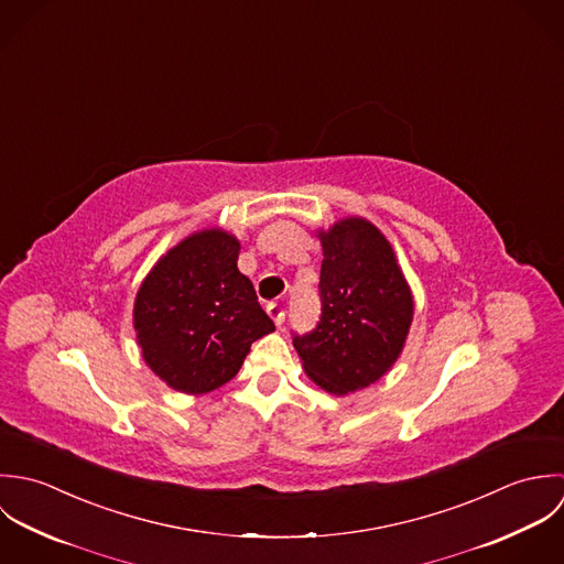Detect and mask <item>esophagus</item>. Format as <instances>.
Returning <instances> with one entry per match:
<instances>
[{
	"mask_svg": "<svg viewBox=\"0 0 564 564\" xmlns=\"http://www.w3.org/2000/svg\"><path fill=\"white\" fill-rule=\"evenodd\" d=\"M265 312H268V316L274 321L276 327L283 325V321H285V310H283L279 303H270V305L265 307Z\"/></svg>",
	"mask_w": 564,
	"mask_h": 564,
	"instance_id": "34e87169",
	"label": "esophagus"
}]
</instances>
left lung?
I'll list each match as a JSON object with an SVG mask.
<instances>
[{
    "mask_svg": "<svg viewBox=\"0 0 564 564\" xmlns=\"http://www.w3.org/2000/svg\"><path fill=\"white\" fill-rule=\"evenodd\" d=\"M316 235L323 316L312 334L294 336V348L316 386L344 397L379 381L401 357L414 296L392 243L370 220L348 216Z\"/></svg>",
    "mask_w": 564,
    "mask_h": 564,
    "instance_id": "8db88e82",
    "label": "left lung"
}]
</instances>
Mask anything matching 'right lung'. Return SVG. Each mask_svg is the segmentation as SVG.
Here are the masks:
<instances>
[{"label": "right lung", "instance_id": "obj_1", "mask_svg": "<svg viewBox=\"0 0 564 564\" xmlns=\"http://www.w3.org/2000/svg\"><path fill=\"white\" fill-rule=\"evenodd\" d=\"M239 248L225 228H200L161 254L137 290L132 327L141 357L176 392L225 386L250 344L274 332L237 268Z\"/></svg>", "mask_w": 564, "mask_h": 564}]
</instances>
